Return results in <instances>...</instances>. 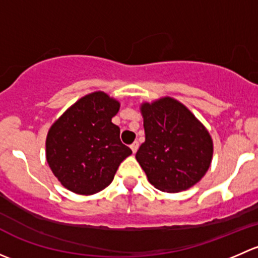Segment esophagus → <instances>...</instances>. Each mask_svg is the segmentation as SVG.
<instances>
[{"instance_id": "34e87169", "label": "esophagus", "mask_w": 258, "mask_h": 258, "mask_svg": "<svg viewBox=\"0 0 258 258\" xmlns=\"http://www.w3.org/2000/svg\"><path fill=\"white\" fill-rule=\"evenodd\" d=\"M139 142H134V144H132L131 146H130V147H131V150H132V152L134 153H136L137 152V150H139Z\"/></svg>"}]
</instances>
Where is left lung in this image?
<instances>
[{"label":"left lung","instance_id":"obj_1","mask_svg":"<svg viewBox=\"0 0 258 258\" xmlns=\"http://www.w3.org/2000/svg\"><path fill=\"white\" fill-rule=\"evenodd\" d=\"M146 140L136 160L156 188L179 192L200 181L212 160L207 130L182 103L165 97L144 103Z\"/></svg>","mask_w":258,"mask_h":258}]
</instances>
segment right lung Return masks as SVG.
I'll list each match as a JSON object with an SVG mask.
<instances>
[{
    "label": "right lung",
    "instance_id": "1",
    "mask_svg": "<svg viewBox=\"0 0 258 258\" xmlns=\"http://www.w3.org/2000/svg\"><path fill=\"white\" fill-rule=\"evenodd\" d=\"M119 103L103 92L77 101L49 128L46 157L53 175L70 191L92 195L112 182L119 163L132 153L112 123Z\"/></svg>",
    "mask_w": 258,
    "mask_h": 258
}]
</instances>
